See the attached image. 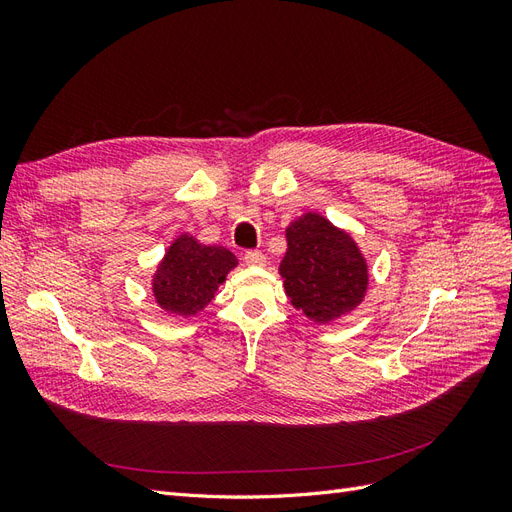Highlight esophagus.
<instances>
[{"label": "esophagus", "mask_w": 512, "mask_h": 512, "mask_svg": "<svg viewBox=\"0 0 512 512\" xmlns=\"http://www.w3.org/2000/svg\"><path fill=\"white\" fill-rule=\"evenodd\" d=\"M243 260H245V265H250V267H265L267 265V256L262 252H256V250L245 252Z\"/></svg>", "instance_id": "1"}]
</instances>
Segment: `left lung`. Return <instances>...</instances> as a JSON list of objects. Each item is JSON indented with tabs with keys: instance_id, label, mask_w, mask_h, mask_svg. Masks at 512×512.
I'll return each instance as SVG.
<instances>
[{
	"instance_id": "left-lung-1",
	"label": "left lung",
	"mask_w": 512,
	"mask_h": 512,
	"mask_svg": "<svg viewBox=\"0 0 512 512\" xmlns=\"http://www.w3.org/2000/svg\"><path fill=\"white\" fill-rule=\"evenodd\" d=\"M286 241L280 275L292 307L327 324L361 305L369 284L367 260L346 230L307 211L290 222Z\"/></svg>"
}]
</instances>
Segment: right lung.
<instances>
[{
	"mask_svg": "<svg viewBox=\"0 0 512 512\" xmlns=\"http://www.w3.org/2000/svg\"><path fill=\"white\" fill-rule=\"evenodd\" d=\"M237 265V256L226 247L205 245L190 232H181L151 277L153 299L170 316L192 318L213 301Z\"/></svg>",
	"mask_w": 512,
	"mask_h": 512,
	"instance_id": "add662e5",
	"label": "right lung"
}]
</instances>
